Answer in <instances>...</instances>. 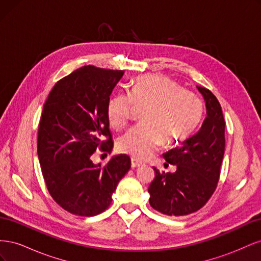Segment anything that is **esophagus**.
I'll use <instances>...</instances> for the list:
<instances>
[{"mask_svg": "<svg viewBox=\"0 0 261 261\" xmlns=\"http://www.w3.org/2000/svg\"><path fill=\"white\" fill-rule=\"evenodd\" d=\"M130 164H132V168H138V167H140V165H143L144 163L139 161V160H137V159H135V158H132Z\"/></svg>", "mask_w": 261, "mask_h": 261, "instance_id": "34e87169", "label": "esophagus"}]
</instances>
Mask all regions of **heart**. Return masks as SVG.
I'll list each match as a JSON object with an SVG mask.
<instances>
[{
	"label": "heart",
	"mask_w": 261,
	"mask_h": 261,
	"mask_svg": "<svg viewBox=\"0 0 261 261\" xmlns=\"http://www.w3.org/2000/svg\"><path fill=\"white\" fill-rule=\"evenodd\" d=\"M133 103L147 106L141 116L144 123L126 132L118 139L117 149L137 159H145L161 143L185 139L201 114L198 97L164 76H140L132 83L128 94L115 93L109 99L107 113L114 128L129 122Z\"/></svg>",
	"instance_id": "obj_1"
}]
</instances>
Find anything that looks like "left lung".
<instances>
[{
    "instance_id": "1",
    "label": "left lung",
    "mask_w": 261,
    "mask_h": 261,
    "mask_svg": "<svg viewBox=\"0 0 261 261\" xmlns=\"http://www.w3.org/2000/svg\"><path fill=\"white\" fill-rule=\"evenodd\" d=\"M206 102V117L199 130L179 147L165 153L175 164L174 173L153 168L155 177L148 188L149 203L167 216H186L202 208L216 191L223 160L225 122L222 109L210 90L197 86Z\"/></svg>"
}]
</instances>
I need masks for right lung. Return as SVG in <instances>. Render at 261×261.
<instances>
[{
  "instance_id": "obj_1",
  "label": "right lung",
  "mask_w": 261,
  "mask_h": 261,
  "mask_svg": "<svg viewBox=\"0 0 261 261\" xmlns=\"http://www.w3.org/2000/svg\"><path fill=\"white\" fill-rule=\"evenodd\" d=\"M123 75L124 70L83 66L55 84L43 105L39 162L52 198L73 215L103 212L130 169L127 154L113 155L105 167L91 160L98 147L109 152L113 148L107 107Z\"/></svg>"
}]
</instances>
